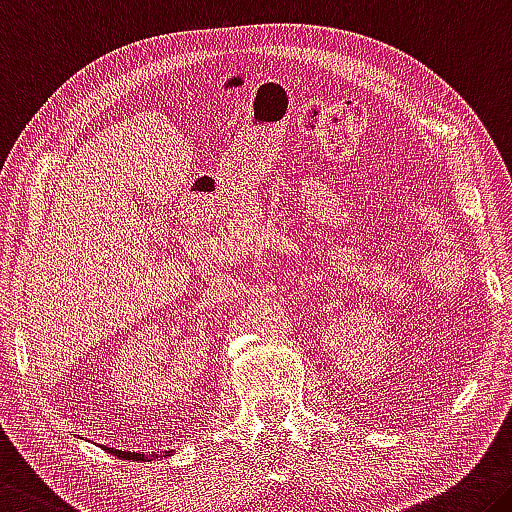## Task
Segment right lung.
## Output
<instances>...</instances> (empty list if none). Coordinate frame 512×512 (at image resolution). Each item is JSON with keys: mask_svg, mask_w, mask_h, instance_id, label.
Listing matches in <instances>:
<instances>
[{"mask_svg": "<svg viewBox=\"0 0 512 512\" xmlns=\"http://www.w3.org/2000/svg\"><path fill=\"white\" fill-rule=\"evenodd\" d=\"M107 451L109 453H116L118 458H123V460H150V458H164V456H168L170 451H166V453H134V451H118V449H109L107 446Z\"/></svg>", "mask_w": 512, "mask_h": 512, "instance_id": "right-lung-1", "label": "right lung"}]
</instances>
